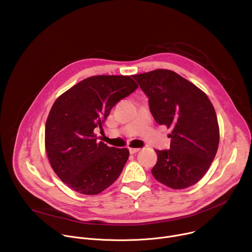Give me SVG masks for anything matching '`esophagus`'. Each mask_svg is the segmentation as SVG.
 Wrapping results in <instances>:
<instances>
[{
    "mask_svg": "<svg viewBox=\"0 0 252 252\" xmlns=\"http://www.w3.org/2000/svg\"><path fill=\"white\" fill-rule=\"evenodd\" d=\"M128 150H129V153H130L131 155H133V154H136V153H138V152L140 151V149H131V148H129Z\"/></svg>",
    "mask_w": 252,
    "mask_h": 252,
    "instance_id": "1",
    "label": "esophagus"
}]
</instances>
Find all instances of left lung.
Returning a JSON list of instances; mask_svg holds the SVG:
<instances>
[{
	"label": "left lung",
	"mask_w": 252,
	"mask_h": 252,
	"mask_svg": "<svg viewBox=\"0 0 252 252\" xmlns=\"http://www.w3.org/2000/svg\"><path fill=\"white\" fill-rule=\"evenodd\" d=\"M132 78L148 95L156 122L171 129L170 149L156 150L158 161L153 175L173 189L195 185L208 170L219 148L220 127L211 101L196 86L169 69Z\"/></svg>",
	"instance_id": "8db88e82"
}]
</instances>
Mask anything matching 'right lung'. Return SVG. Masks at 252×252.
I'll return each instance as SVG.
<instances>
[{
	"label": "right lung",
	"mask_w": 252,
	"mask_h": 252,
	"mask_svg": "<svg viewBox=\"0 0 252 252\" xmlns=\"http://www.w3.org/2000/svg\"><path fill=\"white\" fill-rule=\"evenodd\" d=\"M137 88L128 76H94L57 98L46 123V151L52 168L68 188L94 195L120 176L128 150L97 142L94 130L102 129L113 106Z\"/></svg>",
	"instance_id": "1"
}]
</instances>
